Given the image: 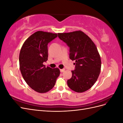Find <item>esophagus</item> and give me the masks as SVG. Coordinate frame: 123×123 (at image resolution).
Returning <instances> with one entry per match:
<instances>
[{
    "label": "esophagus",
    "mask_w": 123,
    "mask_h": 123,
    "mask_svg": "<svg viewBox=\"0 0 123 123\" xmlns=\"http://www.w3.org/2000/svg\"><path fill=\"white\" fill-rule=\"evenodd\" d=\"M65 71V69H64V68L62 69H60V71H61V72H64Z\"/></svg>",
    "instance_id": "1"
}]
</instances>
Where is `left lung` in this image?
<instances>
[{"label":"left lung","mask_w":123,"mask_h":123,"mask_svg":"<svg viewBox=\"0 0 123 123\" xmlns=\"http://www.w3.org/2000/svg\"><path fill=\"white\" fill-rule=\"evenodd\" d=\"M58 36L69 47V58L75 61L72 77L67 80L68 87L76 92L88 90L97 80L101 68L97 48L82 31L58 33Z\"/></svg>","instance_id":"left-lung-1"}]
</instances>
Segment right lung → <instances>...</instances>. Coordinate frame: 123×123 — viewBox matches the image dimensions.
<instances>
[{"label":"right lung","instance_id":"1","mask_svg":"<svg viewBox=\"0 0 123 123\" xmlns=\"http://www.w3.org/2000/svg\"><path fill=\"white\" fill-rule=\"evenodd\" d=\"M57 37L56 33L37 31L25 41L19 61L22 75L33 90L45 93L52 89L60 74L58 68L43 65L48 60V44Z\"/></svg>","mask_w":123,"mask_h":123}]
</instances>
